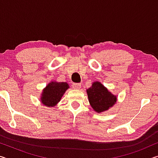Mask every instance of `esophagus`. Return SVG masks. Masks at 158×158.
<instances>
[{"label": "esophagus", "instance_id": "1", "mask_svg": "<svg viewBox=\"0 0 158 158\" xmlns=\"http://www.w3.org/2000/svg\"><path fill=\"white\" fill-rule=\"evenodd\" d=\"M73 85L74 89H80V88L81 87V84H73Z\"/></svg>", "mask_w": 158, "mask_h": 158}]
</instances>
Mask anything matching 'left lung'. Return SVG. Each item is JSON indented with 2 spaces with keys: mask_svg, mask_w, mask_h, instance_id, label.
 <instances>
[{
  "mask_svg": "<svg viewBox=\"0 0 158 158\" xmlns=\"http://www.w3.org/2000/svg\"><path fill=\"white\" fill-rule=\"evenodd\" d=\"M87 94L90 106L96 112L108 110L116 102V96L111 94L101 84L96 81L87 90Z\"/></svg>",
  "mask_w": 158,
  "mask_h": 158,
  "instance_id": "obj_1",
  "label": "left lung"
}]
</instances>
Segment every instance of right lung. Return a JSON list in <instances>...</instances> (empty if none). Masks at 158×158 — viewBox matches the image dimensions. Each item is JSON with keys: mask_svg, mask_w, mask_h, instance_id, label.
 <instances>
[{"mask_svg": "<svg viewBox=\"0 0 158 158\" xmlns=\"http://www.w3.org/2000/svg\"><path fill=\"white\" fill-rule=\"evenodd\" d=\"M68 88L69 85L66 82L50 83L43 90L41 102L45 106H54Z\"/></svg>", "mask_w": 158, "mask_h": 158, "instance_id": "add662e5", "label": "right lung"}]
</instances>
